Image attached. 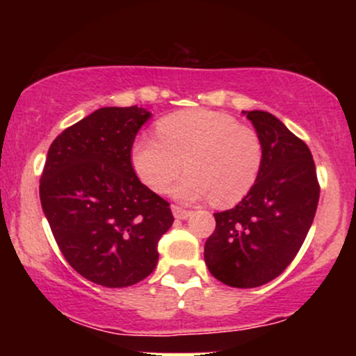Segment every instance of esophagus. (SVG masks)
<instances>
[{"label": "esophagus", "instance_id": "34e87169", "mask_svg": "<svg viewBox=\"0 0 356 356\" xmlns=\"http://www.w3.org/2000/svg\"><path fill=\"white\" fill-rule=\"evenodd\" d=\"M172 214L175 219H187V218H191L192 212L187 209H182V207H179V206H172Z\"/></svg>", "mask_w": 356, "mask_h": 356}]
</instances>
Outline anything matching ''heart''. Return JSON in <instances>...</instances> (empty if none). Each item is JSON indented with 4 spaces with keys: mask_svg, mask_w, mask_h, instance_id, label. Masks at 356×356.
I'll return each mask as SVG.
<instances>
[{
    "mask_svg": "<svg viewBox=\"0 0 356 356\" xmlns=\"http://www.w3.org/2000/svg\"><path fill=\"white\" fill-rule=\"evenodd\" d=\"M157 137L140 136L130 147V162L150 191L165 192L186 165L172 194L184 202L212 197L219 206L241 201L252 189L264 149L252 127L214 110L170 113L155 125Z\"/></svg>",
    "mask_w": 356,
    "mask_h": 356,
    "instance_id": "heart-1",
    "label": "heart"
}]
</instances>
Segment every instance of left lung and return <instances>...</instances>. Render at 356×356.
I'll use <instances>...</instances> for the list:
<instances>
[{"mask_svg":"<svg viewBox=\"0 0 356 356\" xmlns=\"http://www.w3.org/2000/svg\"><path fill=\"white\" fill-rule=\"evenodd\" d=\"M263 140L259 177L238 206L216 212L204 259L232 288H256L289 266L305 243L320 199L313 155L280 118L244 112Z\"/></svg>","mask_w":356,"mask_h":356,"instance_id":"1","label":"left lung"}]
</instances>
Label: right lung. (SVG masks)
I'll list each match as a JSON object with an SVG mask.
<instances>
[{"instance_id":"right-lung-1","label":"right lung","mask_w":356,"mask_h":356,"mask_svg":"<svg viewBox=\"0 0 356 356\" xmlns=\"http://www.w3.org/2000/svg\"><path fill=\"white\" fill-rule=\"evenodd\" d=\"M152 113L104 107L53 140L40 179V201L61 254L79 275L125 288L157 266V244L172 226L169 202L144 186L130 147Z\"/></svg>"}]
</instances>
